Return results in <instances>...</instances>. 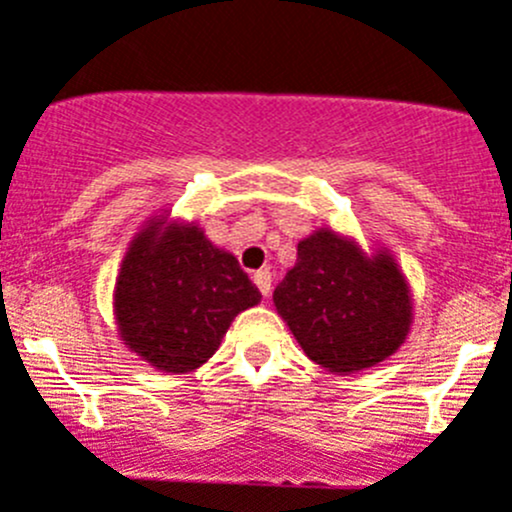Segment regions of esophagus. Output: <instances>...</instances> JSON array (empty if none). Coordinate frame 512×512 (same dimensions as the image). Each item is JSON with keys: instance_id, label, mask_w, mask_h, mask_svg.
Masks as SVG:
<instances>
[{"instance_id": "1", "label": "esophagus", "mask_w": 512, "mask_h": 512, "mask_svg": "<svg viewBox=\"0 0 512 512\" xmlns=\"http://www.w3.org/2000/svg\"><path fill=\"white\" fill-rule=\"evenodd\" d=\"M251 278H254L258 291H261V296L268 298V293H271V271H268V268H261V271H256Z\"/></svg>"}]
</instances>
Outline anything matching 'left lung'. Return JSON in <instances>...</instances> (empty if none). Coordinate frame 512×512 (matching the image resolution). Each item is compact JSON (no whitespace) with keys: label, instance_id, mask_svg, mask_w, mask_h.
Listing matches in <instances>:
<instances>
[{"label":"left lung","instance_id":"left-lung-1","mask_svg":"<svg viewBox=\"0 0 512 512\" xmlns=\"http://www.w3.org/2000/svg\"><path fill=\"white\" fill-rule=\"evenodd\" d=\"M273 306L303 353L341 376L386 361L413 326L411 283L391 251L368 254L328 226L298 241Z\"/></svg>","mask_w":512,"mask_h":512}]
</instances>
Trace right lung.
<instances>
[{
    "mask_svg": "<svg viewBox=\"0 0 512 512\" xmlns=\"http://www.w3.org/2000/svg\"><path fill=\"white\" fill-rule=\"evenodd\" d=\"M261 293L234 254L196 221L169 211L144 221L114 283V321L131 353L164 373H191L221 346L231 321Z\"/></svg>",
    "mask_w": 512,
    "mask_h": 512,
    "instance_id": "1",
    "label": "right lung"
}]
</instances>
